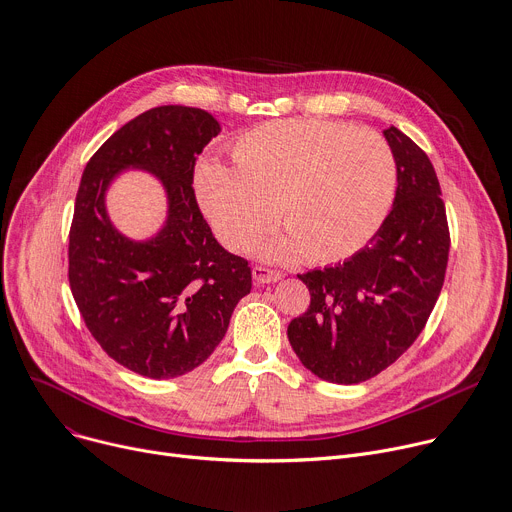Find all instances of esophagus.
I'll list each match as a JSON object with an SVG mask.
<instances>
[{
  "instance_id": "1",
  "label": "esophagus",
  "mask_w": 512,
  "mask_h": 512,
  "mask_svg": "<svg viewBox=\"0 0 512 512\" xmlns=\"http://www.w3.org/2000/svg\"><path fill=\"white\" fill-rule=\"evenodd\" d=\"M284 277L282 271L277 269H271V267H265V265H255L253 267V280L257 284H273V282H280Z\"/></svg>"
}]
</instances>
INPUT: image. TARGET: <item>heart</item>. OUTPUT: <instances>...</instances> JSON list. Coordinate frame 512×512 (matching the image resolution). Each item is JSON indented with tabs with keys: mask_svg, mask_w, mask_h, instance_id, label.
Returning <instances> with one entry per match:
<instances>
[{
	"mask_svg": "<svg viewBox=\"0 0 512 512\" xmlns=\"http://www.w3.org/2000/svg\"><path fill=\"white\" fill-rule=\"evenodd\" d=\"M237 169L216 159L198 165V204L232 251L253 247L277 222L273 257L298 253L331 263L363 249L386 220L396 194V159L386 138L333 120H280L243 134Z\"/></svg>",
	"mask_w": 512,
	"mask_h": 512,
	"instance_id": "heart-1",
	"label": "heart"
}]
</instances>
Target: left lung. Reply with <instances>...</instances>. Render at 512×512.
<instances>
[{"label":"left lung","instance_id":"left-lung-1","mask_svg":"<svg viewBox=\"0 0 512 512\" xmlns=\"http://www.w3.org/2000/svg\"><path fill=\"white\" fill-rule=\"evenodd\" d=\"M398 169L394 208L347 261L298 277L310 306L288 327L302 365L335 384H359L392 365L423 333L445 282L449 224L433 163L384 130Z\"/></svg>","mask_w":512,"mask_h":512}]
</instances>
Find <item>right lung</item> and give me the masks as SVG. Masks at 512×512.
I'll use <instances>...</instances> for the list:
<instances>
[{
	"instance_id": "right-lung-1",
	"label": "right lung",
	"mask_w": 512,
	"mask_h": 512,
	"mask_svg": "<svg viewBox=\"0 0 512 512\" xmlns=\"http://www.w3.org/2000/svg\"><path fill=\"white\" fill-rule=\"evenodd\" d=\"M218 132L206 110L159 106L118 128L81 175L69 286L91 337L138 376L169 380L202 365L251 292L249 261L218 245L192 185ZM128 166L153 170L170 196L168 224L147 244L122 238L105 214L107 185Z\"/></svg>"
}]
</instances>
